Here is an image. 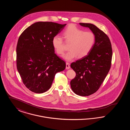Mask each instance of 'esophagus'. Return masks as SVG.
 <instances>
[{
	"label": "esophagus",
	"mask_w": 130,
	"mask_h": 130,
	"mask_svg": "<svg viewBox=\"0 0 130 130\" xmlns=\"http://www.w3.org/2000/svg\"><path fill=\"white\" fill-rule=\"evenodd\" d=\"M66 69H69L70 68V66L69 63L66 62Z\"/></svg>",
	"instance_id": "obj_1"
}]
</instances>
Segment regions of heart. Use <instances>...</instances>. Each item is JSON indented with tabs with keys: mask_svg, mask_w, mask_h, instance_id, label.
Returning a JSON list of instances; mask_svg holds the SVG:
<instances>
[{
	"mask_svg": "<svg viewBox=\"0 0 130 130\" xmlns=\"http://www.w3.org/2000/svg\"><path fill=\"white\" fill-rule=\"evenodd\" d=\"M65 43H70L69 51L63 56L67 61H71L78 56L82 58L92 49L95 42V36L92 31H84L74 24L69 25L62 33ZM52 45L58 55H63L65 51L64 43L62 38L56 35L53 38Z\"/></svg>",
	"mask_w": 130,
	"mask_h": 130,
	"instance_id": "b5f03b06",
	"label": "heart"
}]
</instances>
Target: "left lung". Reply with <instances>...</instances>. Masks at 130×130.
<instances>
[{
    "mask_svg": "<svg viewBox=\"0 0 130 130\" xmlns=\"http://www.w3.org/2000/svg\"><path fill=\"white\" fill-rule=\"evenodd\" d=\"M79 24L92 31L95 42L88 55L71 63L76 75L70 84L75 94L86 96L95 93L104 80L111 66L112 51L110 40L105 32L91 23Z\"/></svg>",
    "mask_w": 130,
    "mask_h": 130,
    "instance_id": "8db88e82",
    "label": "left lung"
}]
</instances>
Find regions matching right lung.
Returning a JSON list of instances; mask_svg holds the SVG:
<instances>
[{
    "label": "right lung",
    "instance_id": "1",
    "mask_svg": "<svg viewBox=\"0 0 130 130\" xmlns=\"http://www.w3.org/2000/svg\"><path fill=\"white\" fill-rule=\"evenodd\" d=\"M66 25L37 22L22 32L17 46V66L23 84L34 93L48 91L66 63L55 53L53 38Z\"/></svg>",
    "mask_w": 130,
    "mask_h": 130
}]
</instances>
